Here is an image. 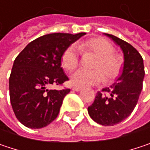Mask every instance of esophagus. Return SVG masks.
I'll return each mask as SVG.
<instances>
[{"label": "esophagus", "mask_w": 150, "mask_h": 150, "mask_svg": "<svg viewBox=\"0 0 150 150\" xmlns=\"http://www.w3.org/2000/svg\"><path fill=\"white\" fill-rule=\"evenodd\" d=\"M81 90H82V88H80V87H72V91H80Z\"/></svg>", "instance_id": "34e87169"}]
</instances>
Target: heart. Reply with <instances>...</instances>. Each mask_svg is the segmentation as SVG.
I'll list each match as a JSON object with an SVG mask.
<instances>
[{
  "instance_id": "obj_1",
  "label": "heart",
  "mask_w": 150,
  "mask_h": 150,
  "mask_svg": "<svg viewBox=\"0 0 150 150\" xmlns=\"http://www.w3.org/2000/svg\"><path fill=\"white\" fill-rule=\"evenodd\" d=\"M80 52L93 53V69H79L71 75V83L79 87L96 85L102 83L105 75L108 80L119 77L123 68V59L114 53V48L106 39L96 38L82 42L78 46L71 45L61 56V66L67 71L74 70L79 64Z\"/></svg>"
}]
</instances>
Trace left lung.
Wrapping results in <instances>:
<instances>
[{
    "label": "left lung",
    "mask_w": 150,
    "mask_h": 150,
    "mask_svg": "<svg viewBox=\"0 0 150 150\" xmlns=\"http://www.w3.org/2000/svg\"><path fill=\"white\" fill-rule=\"evenodd\" d=\"M105 35L123 50V71L109 88L97 92L94 102L88 108V112L96 123L114 125L125 120L134 110L143 90L144 66L141 54L133 46L113 35Z\"/></svg>",
    "instance_id": "1"
}]
</instances>
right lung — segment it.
<instances>
[{
	"label": "right lung",
	"instance_id": "obj_1",
	"mask_svg": "<svg viewBox=\"0 0 150 150\" xmlns=\"http://www.w3.org/2000/svg\"><path fill=\"white\" fill-rule=\"evenodd\" d=\"M83 35L47 34L30 42L16 57L9 78V95L14 114L25 126L40 129L57 118L70 89L48 87L69 80L60 67L61 56Z\"/></svg>",
	"mask_w": 150,
	"mask_h": 150
}]
</instances>
